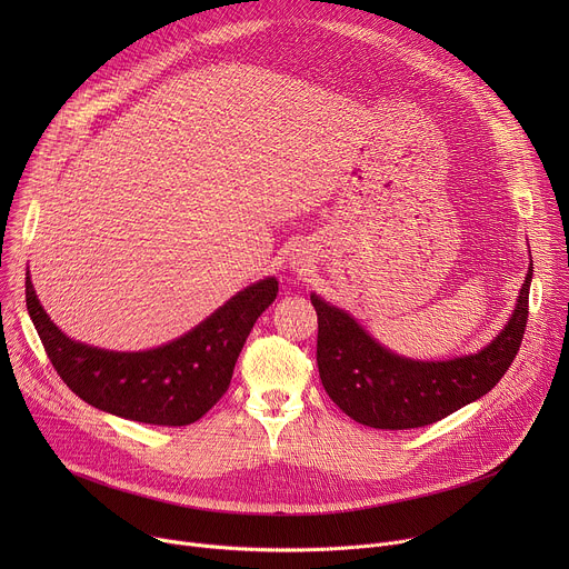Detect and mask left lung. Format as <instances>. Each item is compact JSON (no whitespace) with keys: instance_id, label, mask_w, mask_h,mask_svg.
<instances>
[{"instance_id":"1","label":"left lung","mask_w":569,"mask_h":569,"mask_svg":"<svg viewBox=\"0 0 569 569\" xmlns=\"http://www.w3.org/2000/svg\"><path fill=\"white\" fill-rule=\"evenodd\" d=\"M529 263L513 317L505 331L475 356L417 362L389 353L345 310L317 295V367L323 389L353 421L378 430L423 428L489 393L520 351L527 317Z\"/></svg>"}]
</instances>
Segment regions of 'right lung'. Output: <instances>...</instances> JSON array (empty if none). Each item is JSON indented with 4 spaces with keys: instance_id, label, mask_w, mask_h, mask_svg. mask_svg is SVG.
Instances as JSON below:
<instances>
[{
    "instance_id": "add662e5",
    "label": "right lung",
    "mask_w": 569,
    "mask_h": 569,
    "mask_svg": "<svg viewBox=\"0 0 569 569\" xmlns=\"http://www.w3.org/2000/svg\"><path fill=\"white\" fill-rule=\"evenodd\" d=\"M277 279L240 290L180 340L139 353H114L69 340L40 306L27 277V308L62 382L92 408L148 426H189L229 389L254 321L274 301Z\"/></svg>"
}]
</instances>
